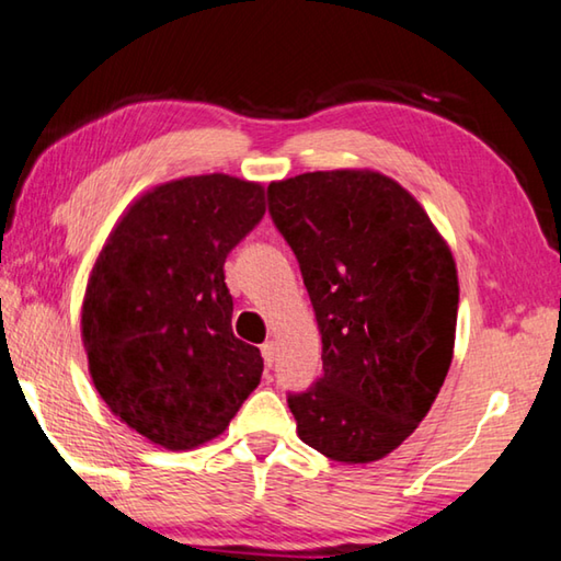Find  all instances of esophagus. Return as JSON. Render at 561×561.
I'll return each instance as SVG.
<instances>
[{
    "label": "esophagus",
    "instance_id": "obj_1",
    "mask_svg": "<svg viewBox=\"0 0 561 561\" xmlns=\"http://www.w3.org/2000/svg\"><path fill=\"white\" fill-rule=\"evenodd\" d=\"M275 352H278V347H275V342H273V340L263 342V345H261L263 362H265V365H268V367H273V362H275Z\"/></svg>",
    "mask_w": 561,
    "mask_h": 561
}]
</instances>
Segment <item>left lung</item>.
Returning a JSON list of instances; mask_svg holds the SVG:
<instances>
[{"mask_svg": "<svg viewBox=\"0 0 561 561\" xmlns=\"http://www.w3.org/2000/svg\"><path fill=\"white\" fill-rule=\"evenodd\" d=\"M322 335V377L288 397L302 444L371 463L428 414L456 345L458 271L414 196L371 170L268 184Z\"/></svg>", "mask_w": 561, "mask_h": 561, "instance_id": "obj_1", "label": "left lung"}]
</instances>
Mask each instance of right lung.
Returning <instances> with one entry per match:
<instances>
[{"instance_id":"add662e5","label":"right lung","mask_w":561,"mask_h":561,"mask_svg":"<svg viewBox=\"0 0 561 561\" xmlns=\"http://www.w3.org/2000/svg\"><path fill=\"white\" fill-rule=\"evenodd\" d=\"M265 214L259 182L199 174L127 206L88 278L81 337L107 409L167 450L221 436L263 357L231 330L224 261Z\"/></svg>"}]
</instances>
